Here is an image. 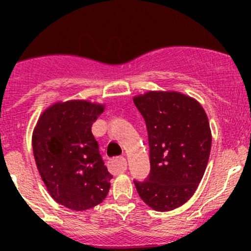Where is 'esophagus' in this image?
Instances as JSON below:
<instances>
[{"label": "esophagus", "instance_id": "34e87169", "mask_svg": "<svg viewBox=\"0 0 251 251\" xmlns=\"http://www.w3.org/2000/svg\"><path fill=\"white\" fill-rule=\"evenodd\" d=\"M108 166H109V170L113 174H123L127 169V161L123 156H120V158H113L108 163Z\"/></svg>", "mask_w": 251, "mask_h": 251}]
</instances>
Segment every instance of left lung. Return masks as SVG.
<instances>
[{
    "label": "left lung",
    "mask_w": 251,
    "mask_h": 251,
    "mask_svg": "<svg viewBox=\"0 0 251 251\" xmlns=\"http://www.w3.org/2000/svg\"><path fill=\"white\" fill-rule=\"evenodd\" d=\"M146 121L151 171L133 181L141 199L170 211L191 198L201 183L211 149L209 120L201 104L178 92H148L133 100Z\"/></svg>",
    "instance_id": "1"
}]
</instances>
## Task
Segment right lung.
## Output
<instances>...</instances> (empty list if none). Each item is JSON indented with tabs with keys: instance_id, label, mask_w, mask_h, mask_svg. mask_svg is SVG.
Wrapping results in <instances>:
<instances>
[{
	"instance_id": "obj_1",
	"label": "right lung",
	"mask_w": 251,
	"mask_h": 251,
	"mask_svg": "<svg viewBox=\"0 0 251 251\" xmlns=\"http://www.w3.org/2000/svg\"><path fill=\"white\" fill-rule=\"evenodd\" d=\"M104 107L86 100L55 103L40 116L32 133L37 170L57 203L76 211L104 201L113 176L92 135Z\"/></svg>"
}]
</instances>
